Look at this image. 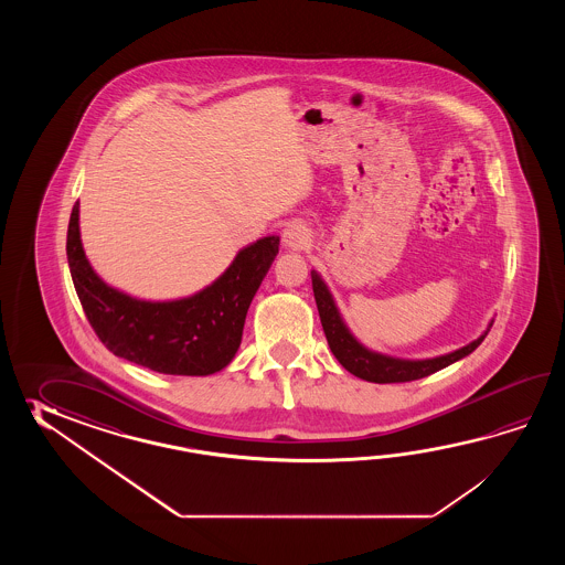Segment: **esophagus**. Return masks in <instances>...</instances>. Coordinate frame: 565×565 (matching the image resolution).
<instances>
[{"mask_svg": "<svg viewBox=\"0 0 565 565\" xmlns=\"http://www.w3.org/2000/svg\"><path fill=\"white\" fill-rule=\"evenodd\" d=\"M282 244L287 246L288 250H302L311 244V232L302 224H290L282 232Z\"/></svg>", "mask_w": 565, "mask_h": 565, "instance_id": "34e87169", "label": "esophagus"}]
</instances>
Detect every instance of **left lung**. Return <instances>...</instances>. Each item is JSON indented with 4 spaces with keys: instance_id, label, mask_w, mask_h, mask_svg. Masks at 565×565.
I'll return each mask as SVG.
<instances>
[{
    "instance_id": "left-lung-1",
    "label": "left lung",
    "mask_w": 565,
    "mask_h": 565,
    "mask_svg": "<svg viewBox=\"0 0 565 565\" xmlns=\"http://www.w3.org/2000/svg\"><path fill=\"white\" fill-rule=\"evenodd\" d=\"M311 278L312 292L317 300L324 337H327V343L333 351V355L349 373H353L355 377H361L365 382H373V384H402V382H414V380H420L430 373L440 372L448 365H452L455 361L467 358L475 349L479 348L482 339L491 331L492 323H494V319H491L487 329L475 341H470L465 348L445 353V355L426 358V360L394 358V355H385L380 351L365 348L360 339L351 333L348 323L343 321L335 299H333L323 277L317 270H311Z\"/></svg>"
}]
</instances>
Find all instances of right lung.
Here are the masks:
<instances>
[{
  "instance_id": "1",
  "label": "right lung",
  "mask_w": 565,
  "mask_h": 565,
  "mask_svg": "<svg viewBox=\"0 0 565 565\" xmlns=\"http://www.w3.org/2000/svg\"><path fill=\"white\" fill-rule=\"evenodd\" d=\"M81 204L68 222L66 256L76 295L98 339L117 358L169 375H212L241 348L246 312L278 254V236L244 246L232 265L190 297L147 300L96 275L81 241Z\"/></svg>"
}]
</instances>
